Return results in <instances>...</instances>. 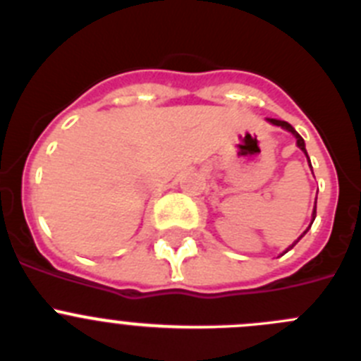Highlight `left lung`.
Masks as SVG:
<instances>
[{"mask_svg":"<svg viewBox=\"0 0 361 361\" xmlns=\"http://www.w3.org/2000/svg\"><path fill=\"white\" fill-rule=\"evenodd\" d=\"M267 121H269L271 124H275V126H280V128H283V130H288V132H291L293 135H295V139H296V146H298V148L302 149V152L305 153V157L309 159V155H307V149H305V142H304V139H302V137H300V133L296 132L295 128H293L291 124H289V123H286V121H279V119H267ZM309 166H311V162H309ZM314 216H317V202H314V209H312V219H311V224H312V222H314ZM311 224H309V228H311ZM309 228L305 229V231L302 233V235H300V238L304 237L305 233L309 231ZM300 238H298V240H300ZM298 240H296V242H298ZM296 242H295V244H291V245H289L288 250L283 251V253H288L289 250H293V247H295V245H296ZM283 253H282V255H283Z\"/></svg>","mask_w":361,"mask_h":361,"instance_id":"left-lung-1","label":"left lung"}]
</instances>
